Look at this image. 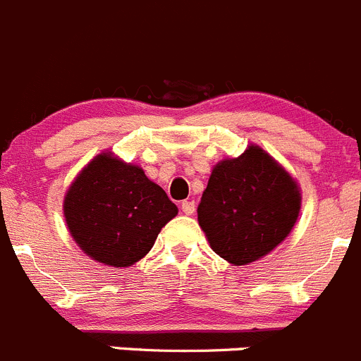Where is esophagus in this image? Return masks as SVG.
<instances>
[{
	"label": "esophagus",
	"mask_w": 361,
	"mask_h": 361,
	"mask_svg": "<svg viewBox=\"0 0 361 361\" xmlns=\"http://www.w3.org/2000/svg\"><path fill=\"white\" fill-rule=\"evenodd\" d=\"M194 210H196V203H194V201H183V203H181V212H183L185 215H192Z\"/></svg>",
	"instance_id": "esophagus-1"
}]
</instances>
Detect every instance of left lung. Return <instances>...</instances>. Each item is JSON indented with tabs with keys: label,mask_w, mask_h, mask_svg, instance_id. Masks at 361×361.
<instances>
[{
	"label": "left lung",
	"mask_w": 361,
	"mask_h": 361,
	"mask_svg": "<svg viewBox=\"0 0 361 361\" xmlns=\"http://www.w3.org/2000/svg\"><path fill=\"white\" fill-rule=\"evenodd\" d=\"M301 194L290 174L262 147L212 171L197 207V221L212 249L235 265L265 257L298 221Z\"/></svg>",
	"instance_id": "1"
}]
</instances>
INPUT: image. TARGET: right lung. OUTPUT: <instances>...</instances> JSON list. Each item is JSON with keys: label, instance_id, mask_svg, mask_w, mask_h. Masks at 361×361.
Listing matches in <instances>:
<instances>
[{"label": "right lung", "instance_id": "add662e5", "mask_svg": "<svg viewBox=\"0 0 361 361\" xmlns=\"http://www.w3.org/2000/svg\"><path fill=\"white\" fill-rule=\"evenodd\" d=\"M176 214V204L140 167L109 153L87 165L63 201L76 244L90 258L112 267H130L146 257Z\"/></svg>", "mask_w": 361, "mask_h": 361}]
</instances>
